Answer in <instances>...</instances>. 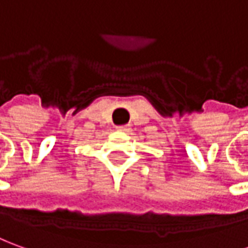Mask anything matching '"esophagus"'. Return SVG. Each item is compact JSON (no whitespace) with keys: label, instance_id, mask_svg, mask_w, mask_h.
I'll list each match as a JSON object with an SVG mask.
<instances>
[{"label":"esophagus","instance_id":"34e87169","mask_svg":"<svg viewBox=\"0 0 248 248\" xmlns=\"http://www.w3.org/2000/svg\"><path fill=\"white\" fill-rule=\"evenodd\" d=\"M131 128H129V125H123V127H117V131H123V132H128Z\"/></svg>","mask_w":248,"mask_h":248}]
</instances>
